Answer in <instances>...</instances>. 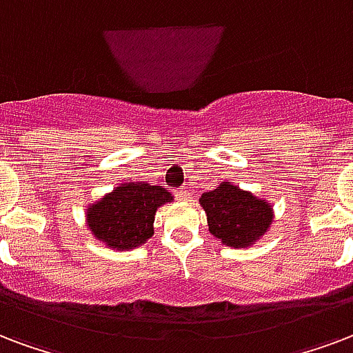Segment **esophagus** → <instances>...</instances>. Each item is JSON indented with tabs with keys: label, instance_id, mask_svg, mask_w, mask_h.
Returning a JSON list of instances; mask_svg holds the SVG:
<instances>
[{
	"label": "esophagus",
	"instance_id": "1",
	"mask_svg": "<svg viewBox=\"0 0 353 353\" xmlns=\"http://www.w3.org/2000/svg\"><path fill=\"white\" fill-rule=\"evenodd\" d=\"M187 190H185V188H179V190H176V196L177 198H179V200H185V198H187Z\"/></svg>",
	"mask_w": 353,
	"mask_h": 353
}]
</instances>
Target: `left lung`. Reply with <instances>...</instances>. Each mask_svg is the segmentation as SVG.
Listing matches in <instances>:
<instances>
[{"label": "left lung", "instance_id": "1", "mask_svg": "<svg viewBox=\"0 0 353 353\" xmlns=\"http://www.w3.org/2000/svg\"><path fill=\"white\" fill-rule=\"evenodd\" d=\"M200 203L212 235L233 248H246L272 224V207L231 183L203 192Z\"/></svg>", "mask_w": 353, "mask_h": 353}]
</instances>
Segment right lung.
<instances>
[{
	"label": "right lung",
	"instance_id": "right-lung-1",
	"mask_svg": "<svg viewBox=\"0 0 353 353\" xmlns=\"http://www.w3.org/2000/svg\"><path fill=\"white\" fill-rule=\"evenodd\" d=\"M172 200L170 192L150 183H129L88 209V228L109 248L131 250L153 235L159 205Z\"/></svg>",
	"mask_w": 353,
	"mask_h": 353
}]
</instances>
